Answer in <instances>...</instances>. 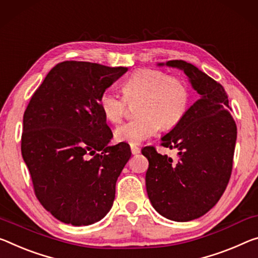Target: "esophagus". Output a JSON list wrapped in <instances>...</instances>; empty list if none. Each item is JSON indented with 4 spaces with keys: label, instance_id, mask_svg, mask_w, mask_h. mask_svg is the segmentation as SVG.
<instances>
[{
    "label": "esophagus",
    "instance_id": "34e87169",
    "mask_svg": "<svg viewBox=\"0 0 258 258\" xmlns=\"http://www.w3.org/2000/svg\"><path fill=\"white\" fill-rule=\"evenodd\" d=\"M131 151H132L133 155H137V154L140 153V148H139V147H137V146H131Z\"/></svg>",
    "mask_w": 258,
    "mask_h": 258
}]
</instances>
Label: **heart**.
<instances>
[{"instance_id":"1","label":"heart","mask_w":258,"mask_h":258,"mask_svg":"<svg viewBox=\"0 0 258 258\" xmlns=\"http://www.w3.org/2000/svg\"><path fill=\"white\" fill-rule=\"evenodd\" d=\"M122 93L124 97L104 91L99 97V105L110 122H118L125 116L127 103L139 101L137 119L114 130L116 140L130 145L141 144L159 128L175 127L186 116L191 100L189 85L185 79L153 69L133 72L122 84Z\"/></svg>"}]
</instances>
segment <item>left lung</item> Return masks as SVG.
I'll list each match as a JSON object with an SVG mask.
<instances>
[{
    "instance_id": "1",
    "label": "left lung",
    "mask_w": 258,
    "mask_h": 258,
    "mask_svg": "<svg viewBox=\"0 0 258 258\" xmlns=\"http://www.w3.org/2000/svg\"><path fill=\"white\" fill-rule=\"evenodd\" d=\"M166 65L185 72L200 99L162 138L163 147L178 149L177 162L158 154L155 147L141 150L149 162L146 188L158 214L174 222H188L207 214L226 189L236 125L222 85L185 60H169Z\"/></svg>"
}]
</instances>
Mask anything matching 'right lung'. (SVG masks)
<instances>
[{
  "label": "right lung",
  "mask_w": 258,
  "mask_h": 258,
  "mask_svg": "<svg viewBox=\"0 0 258 258\" xmlns=\"http://www.w3.org/2000/svg\"><path fill=\"white\" fill-rule=\"evenodd\" d=\"M126 71L91 62L58 63L24 112L22 155L35 196L65 224H94L112 207L131 149L125 142L108 146L112 132L99 97Z\"/></svg>",
  "instance_id": "add662e5"
}]
</instances>
